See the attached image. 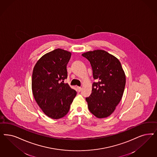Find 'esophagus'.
<instances>
[{
    "label": "esophagus",
    "instance_id": "obj_1",
    "mask_svg": "<svg viewBox=\"0 0 157 157\" xmlns=\"http://www.w3.org/2000/svg\"><path fill=\"white\" fill-rule=\"evenodd\" d=\"M76 89H77L78 92H81L82 90V87H81L77 86L76 87Z\"/></svg>",
    "mask_w": 157,
    "mask_h": 157
}]
</instances>
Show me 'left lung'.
<instances>
[{
	"instance_id": "left-lung-1",
	"label": "left lung",
	"mask_w": 157,
	"mask_h": 157,
	"mask_svg": "<svg viewBox=\"0 0 157 157\" xmlns=\"http://www.w3.org/2000/svg\"><path fill=\"white\" fill-rule=\"evenodd\" d=\"M92 66L94 79L92 93L86 98L90 113L98 118L112 114L124 92L126 76L119 59L103 50L82 54Z\"/></svg>"
}]
</instances>
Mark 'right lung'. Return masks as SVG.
Returning a JSON list of instances; mask_svg holds the SVG:
<instances>
[{
  "label": "right lung",
  "mask_w": 157,
  "mask_h": 157,
  "mask_svg": "<svg viewBox=\"0 0 157 157\" xmlns=\"http://www.w3.org/2000/svg\"><path fill=\"white\" fill-rule=\"evenodd\" d=\"M71 53L61 49L43 55L33 70L32 90L35 101L49 118L64 117L70 110L76 92L64 81Z\"/></svg>",
  "instance_id": "add662e5"
}]
</instances>
